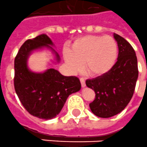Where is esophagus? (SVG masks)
I'll list each match as a JSON object with an SVG mask.
<instances>
[{
  "label": "esophagus",
  "instance_id": "esophagus-1",
  "mask_svg": "<svg viewBox=\"0 0 147 147\" xmlns=\"http://www.w3.org/2000/svg\"><path fill=\"white\" fill-rule=\"evenodd\" d=\"M80 81H81V87H86V84H85V80L84 78H80Z\"/></svg>",
  "mask_w": 147,
  "mask_h": 147
}]
</instances>
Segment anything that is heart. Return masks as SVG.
Returning <instances> with one entry per match:
<instances>
[{"mask_svg": "<svg viewBox=\"0 0 147 147\" xmlns=\"http://www.w3.org/2000/svg\"><path fill=\"white\" fill-rule=\"evenodd\" d=\"M117 56V42L109 36H84L72 42L71 50L69 48L63 50L64 59L71 71H80L84 61V69L94 77L108 73Z\"/></svg>", "mask_w": 147, "mask_h": 147, "instance_id": "1", "label": "heart"}]
</instances>
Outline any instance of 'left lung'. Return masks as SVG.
<instances>
[{
	"instance_id": "8db88e82",
	"label": "left lung",
	"mask_w": 147,
	"mask_h": 147,
	"mask_svg": "<svg viewBox=\"0 0 147 147\" xmlns=\"http://www.w3.org/2000/svg\"><path fill=\"white\" fill-rule=\"evenodd\" d=\"M117 61L108 73L92 79L86 85L95 91L96 97L90 104L91 111L102 118L111 117L124 110L132 98L138 77V60L132 46L117 34Z\"/></svg>"
}]
</instances>
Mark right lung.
Wrapping results in <instances>:
<instances>
[{
	"instance_id": "obj_1",
	"label": "right lung",
	"mask_w": 147,
	"mask_h": 147,
	"mask_svg": "<svg viewBox=\"0 0 147 147\" xmlns=\"http://www.w3.org/2000/svg\"><path fill=\"white\" fill-rule=\"evenodd\" d=\"M51 45L52 41L46 34L28 39L21 46L14 62V87L20 102L29 113L40 119H51L61 111L68 96L81 90L80 80L76 76H64L55 69L36 73L28 66V59L34 51L44 48L60 57Z\"/></svg>"
}]
</instances>
